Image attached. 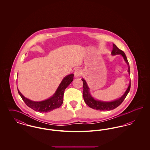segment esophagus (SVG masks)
Listing matches in <instances>:
<instances>
[{"label":"esophagus","instance_id":"1","mask_svg":"<svg viewBox=\"0 0 150 150\" xmlns=\"http://www.w3.org/2000/svg\"><path fill=\"white\" fill-rule=\"evenodd\" d=\"M74 75L75 77H79L81 75V71L80 69H76L75 71H74Z\"/></svg>","mask_w":150,"mask_h":150}]
</instances>
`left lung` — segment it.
Instances as JSON below:
<instances>
[{"label": "left lung", "instance_id": "left-lung-1", "mask_svg": "<svg viewBox=\"0 0 150 150\" xmlns=\"http://www.w3.org/2000/svg\"><path fill=\"white\" fill-rule=\"evenodd\" d=\"M111 54L112 55L121 54V56L124 58L126 63L128 64V71L129 74H130V72L129 64L127 58L125 56V53L122 50H119L116 46V45L113 44V48L112 50ZM81 80L83 81V98H84V100L86 104L89 107H90L92 108L97 110H100V111L112 110H114L115 108H116V107H118L119 105H120L121 103L123 102V100L127 97V94H128L130 89V86H131V82L130 81L128 89H127L125 93L121 96L120 98L115 100L114 101H111V102H104V101L95 100L91 96V93L89 92V88L88 86L86 80L83 78L81 79Z\"/></svg>", "mask_w": 150, "mask_h": 150}]
</instances>
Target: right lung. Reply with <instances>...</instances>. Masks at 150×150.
Segmentation results:
<instances>
[{
    "mask_svg": "<svg viewBox=\"0 0 150 150\" xmlns=\"http://www.w3.org/2000/svg\"><path fill=\"white\" fill-rule=\"evenodd\" d=\"M74 79V74L65 76L57 88L55 93L47 100L40 102L33 101L25 98L18 89L22 99L28 107L39 112H48L58 108L63 103V97L65 89L70 85Z\"/></svg>",
    "mask_w": 150,
    "mask_h": 150,
    "instance_id": "1",
    "label": "right lung"
}]
</instances>
